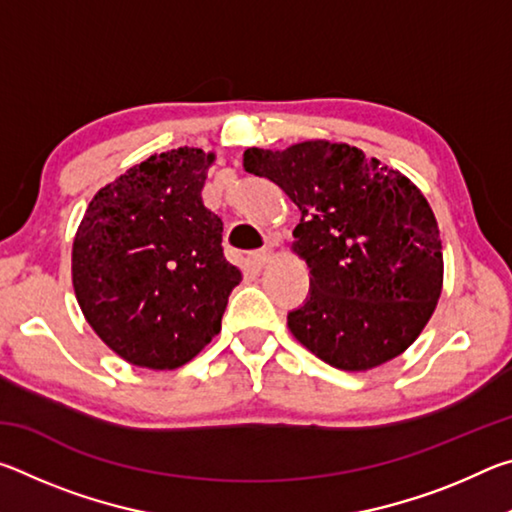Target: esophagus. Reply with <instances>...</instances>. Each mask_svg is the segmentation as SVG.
I'll return each mask as SVG.
<instances>
[{"label": "esophagus", "instance_id": "obj_1", "mask_svg": "<svg viewBox=\"0 0 512 512\" xmlns=\"http://www.w3.org/2000/svg\"><path fill=\"white\" fill-rule=\"evenodd\" d=\"M271 259H273V250L264 248V250H257V253H253V257H250V264H253L257 271H262V268H266Z\"/></svg>", "mask_w": 512, "mask_h": 512}]
</instances>
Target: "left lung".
<instances>
[{
	"instance_id": "1",
	"label": "left lung",
	"mask_w": 512,
	"mask_h": 512,
	"mask_svg": "<svg viewBox=\"0 0 512 512\" xmlns=\"http://www.w3.org/2000/svg\"><path fill=\"white\" fill-rule=\"evenodd\" d=\"M244 167L282 187L302 214L293 253L309 300L287 325L329 366L366 372L418 339L443 291V241L409 178L357 146L307 140L246 149Z\"/></svg>"
}]
</instances>
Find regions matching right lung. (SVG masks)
<instances>
[{"label":"right lung","instance_id":"add662e5","mask_svg":"<svg viewBox=\"0 0 512 512\" xmlns=\"http://www.w3.org/2000/svg\"><path fill=\"white\" fill-rule=\"evenodd\" d=\"M214 153H155L101 187L72 246L85 320L121 359L176 370L216 334L241 271L223 255V221L203 203Z\"/></svg>","mask_w":512,"mask_h":512}]
</instances>
